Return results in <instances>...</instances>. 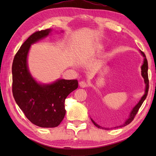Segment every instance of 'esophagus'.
<instances>
[{"label": "esophagus", "instance_id": "1", "mask_svg": "<svg viewBox=\"0 0 156 156\" xmlns=\"http://www.w3.org/2000/svg\"><path fill=\"white\" fill-rule=\"evenodd\" d=\"M79 85H80V87L81 88H85L88 87V84L85 81H80L79 82Z\"/></svg>", "mask_w": 156, "mask_h": 156}]
</instances>
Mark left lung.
<instances>
[{"instance_id":"left-lung-1","label":"left lung","mask_w":156,"mask_h":156,"mask_svg":"<svg viewBox=\"0 0 156 156\" xmlns=\"http://www.w3.org/2000/svg\"><path fill=\"white\" fill-rule=\"evenodd\" d=\"M141 52L142 55H144V64L142 65L141 66V75L143 76L144 78V81H145V85H146V87H145V94L142 97V98H141V100L140 101V102H138V103L135 105V107L133 108V110L131 111L130 115H129V117L128 118V119H127V121H126L123 124L120 125V126H117V127H115L113 129H116V128H119V127H125V126L129 125L130 122H131L133 121V120L134 119L135 115H137V112L139 111V109L141 107V106L143 104L144 101H145V99L146 98L147 96V93H148V90H149V78H148V74H147V70H148V64H147V60L146 59V57H145V55L144 52ZM102 107H101V106H97V107H95V108L94 109V112H93V118L94 120H92V119L90 118L92 122H93V124L96 126V127H97L99 129H105V130H109V129H109V128H105V127H101L100 125H98L97 124L98 122H100L101 121V119H102V113H103V110H102Z\"/></svg>"}]
</instances>
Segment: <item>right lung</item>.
I'll list each match as a JSON object with an SVG mask.
<instances>
[{"label": "right lung", "instance_id": "1", "mask_svg": "<svg viewBox=\"0 0 156 156\" xmlns=\"http://www.w3.org/2000/svg\"><path fill=\"white\" fill-rule=\"evenodd\" d=\"M50 31H37L29 36L16 52L12 66V91L16 104L32 123L46 128L61 123L66 115V98L78 87L77 80L64 79L39 84L29 73L27 57L31 45L48 36Z\"/></svg>", "mask_w": 156, "mask_h": 156}]
</instances>
